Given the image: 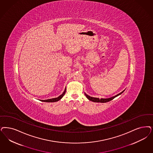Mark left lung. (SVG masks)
<instances>
[{
    "label": "left lung",
    "mask_w": 153,
    "mask_h": 153,
    "mask_svg": "<svg viewBox=\"0 0 153 153\" xmlns=\"http://www.w3.org/2000/svg\"><path fill=\"white\" fill-rule=\"evenodd\" d=\"M124 91V90H123L122 92L120 93L119 94H117L116 95H115L112 97L111 98H94V97H90L89 95H87L86 93H85V95H86V98L89 100H91L92 102H100V103H105V102H109L110 100H112L113 99H114L115 97H117L118 95H120L121 94H122L123 92Z\"/></svg>",
    "instance_id": "left-lung-1"
}]
</instances>
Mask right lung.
I'll use <instances>...</instances> for the list:
<instances>
[{"instance_id":"1","label":"right lung","mask_w":153,"mask_h":153,"mask_svg":"<svg viewBox=\"0 0 153 153\" xmlns=\"http://www.w3.org/2000/svg\"><path fill=\"white\" fill-rule=\"evenodd\" d=\"M65 91H66V88L64 90V91H63V93L61 94L60 95H59L57 98H52V99H48V100H41L42 102H57L58 100H61L63 97L65 93Z\"/></svg>"}]
</instances>
